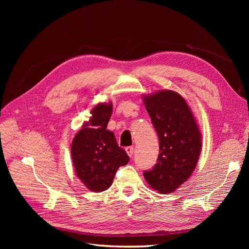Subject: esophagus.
I'll return each instance as SVG.
<instances>
[{
  "label": "esophagus",
  "instance_id": "obj_1",
  "mask_svg": "<svg viewBox=\"0 0 249 249\" xmlns=\"http://www.w3.org/2000/svg\"><path fill=\"white\" fill-rule=\"evenodd\" d=\"M125 152H126L127 155H129L132 158V156L134 154V146H127V147H125Z\"/></svg>",
  "mask_w": 249,
  "mask_h": 249
}]
</instances>
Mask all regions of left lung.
<instances>
[{"mask_svg":"<svg viewBox=\"0 0 249 249\" xmlns=\"http://www.w3.org/2000/svg\"><path fill=\"white\" fill-rule=\"evenodd\" d=\"M143 103L159 137L160 150L146 182L159 193H171L190 178L201 150V134L184 97L172 90L143 96Z\"/></svg>","mask_w":249,"mask_h":249,"instance_id":"left-lung-1","label":"left lung"}]
</instances>
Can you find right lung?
<instances>
[{"instance_id":"right-lung-1","label":"right lung","mask_w":249,"mask_h":249,"mask_svg":"<svg viewBox=\"0 0 249 249\" xmlns=\"http://www.w3.org/2000/svg\"><path fill=\"white\" fill-rule=\"evenodd\" d=\"M89 122L82 125L71 143V159L76 175L93 192L107 190L129 156L119 147L114 134L107 130L112 103H101L91 110Z\"/></svg>"}]
</instances>
